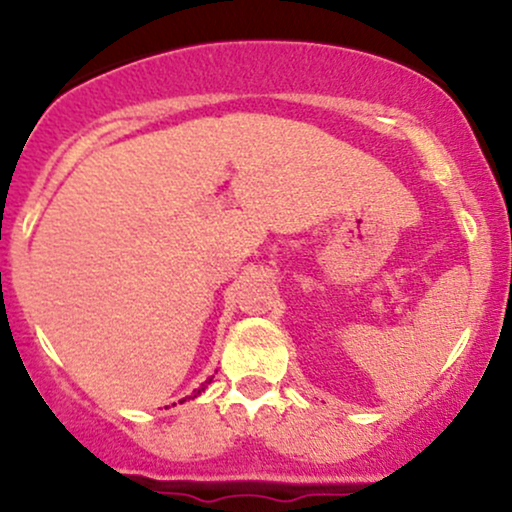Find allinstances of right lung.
<instances>
[{
  "label": "right lung",
  "mask_w": 512,
  "mask_h": 512,
  "mask_svg": "<svg viewBox=\"0 0 512 512\" xmlns=\"http://www.w3.org/2000/svg\"><path fill=\"white\" fill-rule=\"evenodd\" d=\"M207 383H211V378H209V380H207ZM207 383H204V385H202V387H199V390H195V395H192V397H190V399H195V397H197V395H202V392H204V387H207ZM182 402H185V399H182Z\"/></svg>",
  "instance_id": "1"
}]
</instances>
